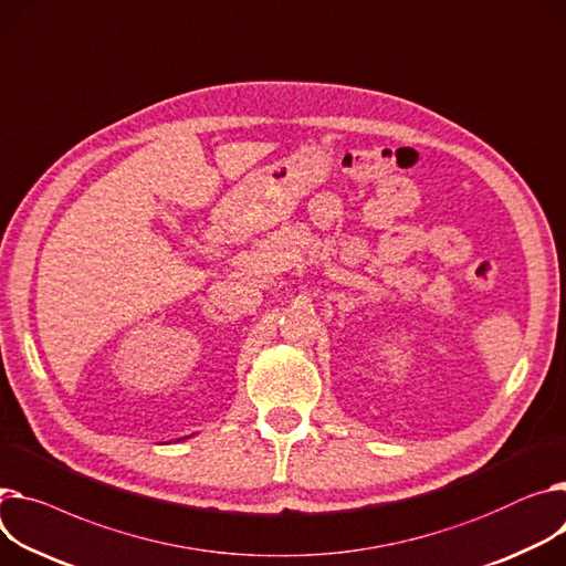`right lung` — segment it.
I'll return each instance as SVG.
<instances>
[{"label": "right lung", "mask_w": 566, "mask_h": 566, "mask_svg": "<svg viewBox=\"0 0 566 566\" xmlns=\"http://www.w3.org/2000/svg\"><path fill=\"white\" fill-rule=\"evenodd\" d=\"M184 439H186V437H184ZM177 441H181V439H177Z\"/></svg>", "instance_id": "obj_1"}]
</instances>
